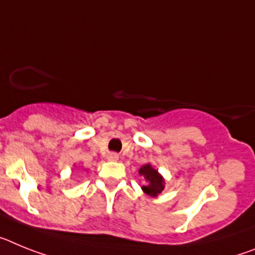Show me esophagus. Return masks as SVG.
Here are the masks:
<instances>
[{
	"instance_id": "1",
	"label": "esophagus",
	"mask_w": 255,
	"mask_h": 255,
	"mask_svg": "<svg viewBox=\"0 0 255 255\" xmlns=\"http://www.w3.org/2000/svg\"><path fill=\"white\" fill-rule=\"evenodd\" d=\"M118 154H117V152H109V154H108V159H109V160H118Z\"/></svg>"
}]
</instances>
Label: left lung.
Returning a JSON list of instances; mask_svg holds the SVG:
<instances>
[{
	"label": "left lung",
	"mask_w": 255,
	"mask_h": 255,
	"mask_svg": "<svg viewBox=\"0 0 255 255\" xmlns=\"http://www.w3.org/2000/svg\"><path fill=\"white\" fill-rule=\"evenodd\" d=\"M140 174H142L147 180V185L142 186V190L146 194L150 195V196H156V195H159L163 191V189H164V181H163L160 174L158 173V170L151 168V165H143L140 169Z\"/></svg>",
	"instance_id": "left-lung-1"
}]
</instances>
